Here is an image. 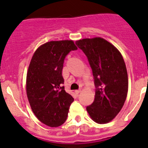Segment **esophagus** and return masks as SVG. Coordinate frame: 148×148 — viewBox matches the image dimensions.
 I'll use <instances>...</instances> for the list:
<instances>
[{"instance_id":"1","label":"esophagus","mask_w":148,"mask_h":148,"mask_svg":"<svg viewBox=\"0 0 148 148\" xmlns=\"http://www.w3.org/2000/svg\"><path fill=\"white\" fill-rule=\"evenodd\" d=\"M81 92V90L80 89H79V90H75V93L76 94H79V93Z\"/></svg>"}]
</instances>
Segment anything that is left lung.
I'll return each mask as SVG.
<instances>
[{
	"mask_svg": "<svg viewBox=\"0 0 148 148\" xmlns=\"http://www.w3.org/2000/svg\"><path fill=\"white\" fill-rule=\"evenodd\" d=\"M87 56L96 87L94 101L87 111L93 121L106 124L120 112L127 99L129 80L122 55L112 44L100 37L75 42Z\"/></svg>",
	"mask_w": 148,
	"mask_h": 148,
	"instance_id": "1",
	"label": "left lung"
}]
</instances>
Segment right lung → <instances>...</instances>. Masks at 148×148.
Instances as JSON below:
<instances>
[{
    "label": "right lung",
    "instance_id": "right-lung-1",
    "mask_svg": "<svg viewBox=\"0 0 148 148\" xmlns=\"http://www.w3.org/2000/svg\"><path fill=\"white\" fill-rule=\"evenodd\" d=\"M77 49L73 40L50 41L40 46L31 58L26 75V95L36 117L48 127L64 124L74 101L62 86V70L66 56Z\"/></svg>",
    "mask_w": 148,
    "mask_h": 148
}]
</instances>
